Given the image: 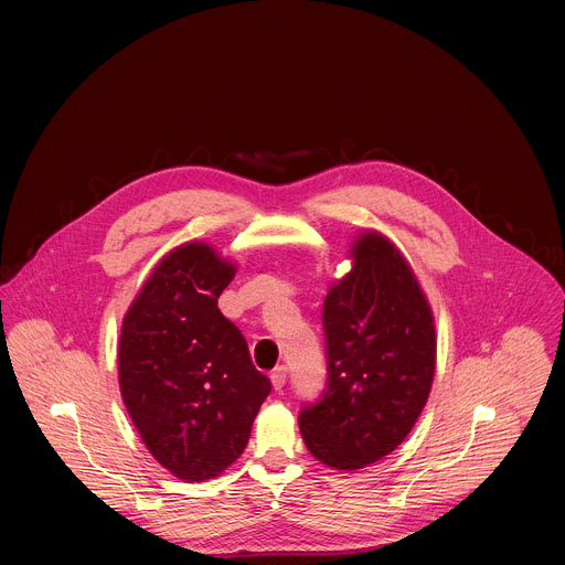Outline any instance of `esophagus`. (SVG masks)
I'll return each mask as SVG.
<instances>
[{
  "label": "esophagus",
  "mask_w": 565,
  "mask_h": 565,
  "mask_svg": "<svg viewBox=\"0 0 565 565\" xmlns=\"http://www.w3.org/2000/svg\"><path fill=\"white\" fill-rule=\"evenodd\" d=\"M286 375H288V369H286V366H277V369H273V373H270V382H273V386H275L277 391H281V388H284V384H286Z\"/></svg>",
  "instance_id": "obj_1"
}]
</instances>
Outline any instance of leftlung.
<instances>
[{"label":"left lung","instance_id":"left-lung-1","mask_svg":"<svg viewBox=\"0 0 565 565\" xmlns=\"http://www.w3.org/2000/svg\"><path fill=\"white\" fill-rule=\"evenodd\" d=\"M351 257V273L331 286L321 312L327 391L299 414L308 451L349 471L409 436L436 373L434 315L407 259L371 230Z\"/></svg>","mask_w":565,"mask_h":565}]
</instances>
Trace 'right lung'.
Segmentation results:
<instances>
[{"label":"right lung","instance_id":"add662e5","mask_svg":"<svg viewBox=\"0 0 565 565\" xmlns=\"http://www.w3.org/2000/svg\"><path fill=\"white\" fill-rule=\"evenodd\" d=\"M234 264L185 244L160 259L122 319V402L149 454L183 480L218 476L244 454L270 380L218 310Z\"/></svg>","mask_w":565,"mask_h":565}]
</instances>
